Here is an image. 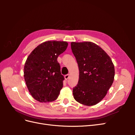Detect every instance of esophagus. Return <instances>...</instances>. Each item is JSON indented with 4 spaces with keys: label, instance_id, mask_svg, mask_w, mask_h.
<instances>
[{
    "label": "esophagus",
    "instance_id": "34e87169",
    "mask_svg": "<svg viewBox=\"0 0 135 135\" xmlns=\"http://www.w3.org/2000/svg\"><path fill=\"white\" fill-rule=\"evenodd\" d=\"M69 76H70V75H69V74H66V75H65V79H66V80H67V79H69Z\"/></svg>",
    "mask_w": 135,
    "mask_h": 135
}]
</instances>
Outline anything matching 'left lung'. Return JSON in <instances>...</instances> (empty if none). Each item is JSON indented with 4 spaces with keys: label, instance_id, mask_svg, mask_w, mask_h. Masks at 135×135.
<instances>
[{
    "label": "left lung",
    "instance_id": "1",
    "mask_svg": "<svg viewBox=\"0 0 135 135\" xmlns=\"http://www.w3.org/2000/svg\"><path fill=\"white\" fill-rule=\"evenodd\" d=\"M71 48L79 70L73 96L81 104L95 105L104 99L113 83V63L107 53L92 42H71Z\"/></svg>",
    "mask_w": 135,
    "mask_h": 135
}]
</instances>
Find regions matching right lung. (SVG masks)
Masks as SVG:
<instances>
[{
    "mask_svg": "<svg viewBox=\"0 0 135 135\" xmlns=\"http://www.w3.org/2000/svg\"><path fill=\"white\" fill-rule=\"evenodd\" d=\"M68 46L66 42L47 41L39 45L28 56L24 66V78L34 99L47 103L57 99L63 87L59 56Z\"/></svg>",
    "mask_w": 135,
    "mask_h": 135,
    "instance_id": "obj_1",
    "label": "right lung"
}]
</instances>
